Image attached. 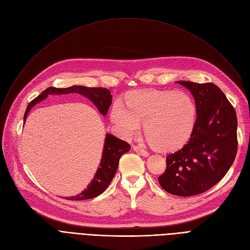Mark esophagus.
<instances>
[{"mask_svg": "<svg viewBox=\"0 0 250 250\" xmlns=\"http://www.w3.org/2000/svg\"><path fill=\"white\" fill-rule=\"evenodd\" d=\"M134 150L137 153H139V154H141L143 156H146L147 157L149 155V152L146 149H144L143 147H141V146H134Z\"/></svg>", "mask_w": 250, "mask_h": 250, "instance_id": "obj_1", "label": "esophagus"}]
</instances>
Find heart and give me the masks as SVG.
Segmentation results:
<instances>
[{
  "instance_id": "b5f03b06",
  "label": "heart",
  "mask_w": 250,
  "mask_h": 250,
  "mask_svg": "<svg viewBox=\"0 0 250 250\" xmlns=\"http://www.w3.org/2000/svg\"><path fill=\"white\" fill-rule=\"evenodd\" d=\"M111 120L125 137L144 128L149 141L160 150H174L189 140L196 120V106L185 92L141 90L117 99Z\"/></svg>"
}]
</instances>
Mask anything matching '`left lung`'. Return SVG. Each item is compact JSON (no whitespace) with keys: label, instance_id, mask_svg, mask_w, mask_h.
<instances>
[{"label":"left lung","instance_id":"obj_1","mask_svg":"<svg viewBox=\"0 0 250 250\" xmlns=\"http://www.w3.org/2000/svg\"><path fill=\"white\" fill-rule=\"evenodd\" d=\"M194 98L193 132L180 150L166 157L161 188L179 196L203 193L226 175L237 154V116L222 90L213 83L178 81Z\"/></svg>","mask_w":250,"mask_h":250}]
</instances>
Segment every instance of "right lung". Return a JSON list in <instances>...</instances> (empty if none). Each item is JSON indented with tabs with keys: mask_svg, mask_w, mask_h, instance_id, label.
I'll list each match as a JSON object with an SVG mask.
<instances>
[{
	"mask_svg": "<svg viewBox=\"0 0 250 250\" xmlns=\"http://www.w3.org/2000/svg\"><path fill=\"white\" fill-rule=\"evenodd\" d=\"M68 93H79L86 96L96 105V107L98 108L100 113L103 115L107 113L108 108L112 102L111 92L106 88L85 87V86H72L69 88L48 87L28 104V106L26 108V111L24 113V122L33 105L46 98L48 94H68ZM129 149H130V145L128 143L118 139L110 134H107L106 137H105L102 159L93 180H92L90 185L87 187V189L82 191L80 194L72 196V198L68 200L83 201V200L93 199L95 196L101 194L110 185V182L117 170L118 162H120L121 157L126 152H128Z\"/></svg>",
	"mask_w": 250,
	"mask_h": 250,
	"instance_id": "right-lung-1",
	"label": "right lung"
}]
</instances>
